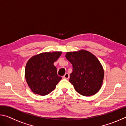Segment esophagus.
I'll return each mask as SVG.
<instances>
[{
	"mask_svg": "<svg viewBox=\"0 0 126 126\" xmlns=\"http://www.w3.org/2000/svg\"><path fill=\"white\" fill-rule=\"evenodd\" d=\"M69 75L68 73H65L64 74V76H63V78L66 79H68L69 78Z\"/></svg>",
	"mask_w": 126,
	"mask_h": 126,
	"instance_id": "obj_1",
	"label": "esophagus"
}]
</instances>
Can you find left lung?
Returning <instances> with one entry per match:
<instances>
[{"instance_id":"left-lung-1","label":"left lung","mask_w":126,"mask_h":126,"mask_svg":"<svg viewBox=\"0 0 126 126\" xmlns=\"http://www.w3.org/2000/svg\"><path fill=\"white\" fill-rule=\"evenodd\" d=\"M66 58L72 66L69 82L84 96L95 94L101 89L104 78L103 67L96 57L87 50L67 52Z\"/></svg>"}]
</instances>
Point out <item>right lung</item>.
Wrapping results in <instances>:
<instances>
[{
    "label": "right lung",
    "mask_w": 126,
    "mask_h": 126,
    "mask_svg": "<svg viewBox=\"0 0 126 126\" xmlns=\"http://www.w3.org/2000/svg\"><path fill=\"white\" fill-rule=\"evenodd\" d=\"M62 52L42 53L34 55L25 66V79L33 92L46 95L55 89L62 79L57 74L53 64L61 56Z\"/></svg>",
    "instance_id": "1"
}]
</instances>
